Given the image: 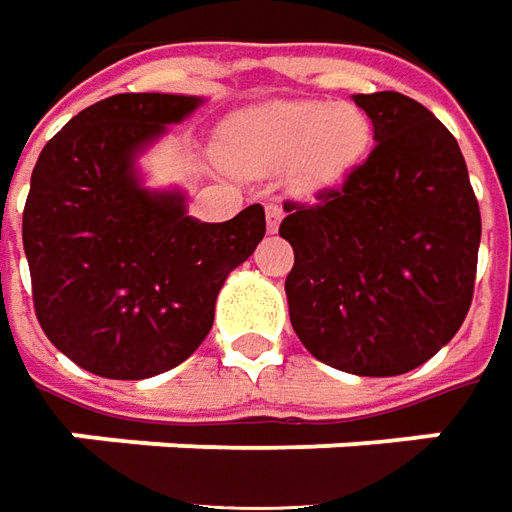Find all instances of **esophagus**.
Listing matches in <instances>:
<instances>
[{
	"mask_svg": "<svg viewBox=\"0 0 512 512\" xmlns=\"http://www.w3.org/2000/svg\"><path fill=\"white\" fill-rule=\"evenodd\" d=\"M264 214H267V231H270V233L279 231L281 216H284V211H281L279 205H273V202H270V205L264 208Z\"/></svg>",
	"mask_w": 512,
	"mask_h": 512,
	"instance_id": "1",
	"label": "esophagus"
}]
</instances>
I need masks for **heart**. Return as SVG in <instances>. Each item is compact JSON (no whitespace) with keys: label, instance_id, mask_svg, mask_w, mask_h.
Instances as JSON below:
<instances>
[{"label":"heart","instance_id":"obj_1","mask_svg":"<svg viewBox=\"0 0 512 512\" xmlns=\"http://www.w3.org/2000/svg\"><path fill=\"white\" fill-rule=\"evenodd\" d=\"M372 123L355 104L279 101L233 115L222 129V154L250 171L293 166L301 188L341 180L369 149Z\"/></svg>","mask_w":512,"mask_h":512}]
</instances>
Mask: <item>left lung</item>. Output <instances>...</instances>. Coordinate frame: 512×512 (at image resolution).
Returning <instances> with one entry per match:
<instances>
[{"label": "left lung", "mask_w": 512, "mask_h": 512, "mask_svg": "<svg viewBox=\"0 0 512 512\" xmlns=\"http://www.w3.org/2000/svg\"><path fill=\"white\" fill-rule=\"evenodd\" d=\"M355 104L375 126L366 163L315 202H284L290 324L332 369L406 375L468 315L482 216L456 137L423 104L400 92Z\"/></svg>", "instance_id": "1"}]
</instances>
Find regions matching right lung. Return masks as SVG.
Masks as SVG:
<instances>
[{"instance_id": "right-lung-1", "label": "right lung", "mask_w": 512, "mask_h": 512, "mask_svg": "<svg viewBox=\"0 0 512 512\" xmlns=\"http://www.w3.org/2000/svg\"><path fill=\"white\" fill-rule=\"evenodd\" d=\"M202 104L112 95L78 112L36 160L22 216L33 304L53 346L92 375L143 380L191 358L225 279L262 242V205L200 222L180 188L143 183L140 154Z\"/></svg>"}]
</instances>
